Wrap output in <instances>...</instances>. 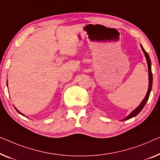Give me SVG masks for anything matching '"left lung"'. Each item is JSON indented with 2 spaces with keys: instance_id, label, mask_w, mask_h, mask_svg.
Returning a JSON list of instances; mask_svg holds the SVG:
<instances>
[{
  "instance_id": "8db88e82",
  "label": "left lung",
  "mask_w": 160,
  "mask_h": 160,
  "mask_svg": "<svg viewBox=\"0 0 160 160\" xmlns=\"http://www.w3.org/2000/svg\"><path fill=\"white\" fill-rule=\"evenodd\" d=\"M141 49H142L143 53H144L146 58H147V65H148V91L147 93V95H146L145 98H143V100L141 102V103H140V105L138 106V107L136 108V109H134L131 113H130L128 117H126L125 119H123V120H129V119L134 118L135 116H136L137 114H139L141 112V110L143 109V108L144 107V106L146 104V103L147 102V101L148 99V97H149L150 95V92L152 91V82H153V77H152V64H151V60L150 58L148 57V54L147 53V52H146L144 49H143V46L141 45Z\"/></svg>"
}]
</instances>
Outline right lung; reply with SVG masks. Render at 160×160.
Masks as SVG:
<instances>
[{"instance_id": "obj_1", "label": "right lung", "mask_w": 160, "mask_h": 160, "mask_svg": "<svg viewBox=\"0 0 160 160\" xmlns=\"http://www.w3.org/2000/svg\"><path fill=\"white\" fill-rule=\"evenodd\" d=\"M7 85H8V83H7ZM15 109H16V108H15ZM16 110H17V112H19V114H22V115H23V116H24V114H22V113H21V112H19V111H18V110H17V109H16Z\"/></svg>"}]
</instances>
